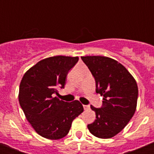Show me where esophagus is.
Returning a JSON list of instances; mask_svg holds the SVG:
<instances>
[{
    "instance_id": "34e87169",
    "label": "esophagus",
    "mask_w": 154,
    "mask_h": 154,
    "mask_svg": "<svg viewBox=\"0 0 154 154\" xmlns=\"http://www.w3.org/2000/svg\"><path fill=\"white\" fill-rule=\"evenodd\" d=\"M83 108L85 110H89L90 109V106L89 105H83Z\"/></svg>"
}]
</instances>
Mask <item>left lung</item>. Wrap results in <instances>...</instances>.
I'll use <instances>...</instances> for the list:
<instances>
[{
    "label": "left lung",
    "instance_id": "1",
    "mask_svg": "<svg viewBox=\"0 0 154 154\" xmlns=\"http://www.w3.org/2000/svg\"><path fill=\"white\" fill-rule=\"evenodd\" d=\"M96 81V92L103 96L100 108L91 106L96 120L88 125L95 137L116 136L130 122L136 111L138 87L136 80L122 64L104 56L81 57Z\"/></svg>",
    "mask_w": 154,
    "mask_h": 154
}]
</instances>
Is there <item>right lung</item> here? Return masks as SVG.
<instances>
[{
	"mask_svg": "<svg viewBox=\"0 0 154 154\" xmlns=\"http://www.w3.org/2000/svg\"><path fill=\"white\" fill-rule=\"evenodd\" d=\"M78 61V57L62 55L45 58L27 71L21 79L20 106L37 133L45 138H63L72 121L83 112L78 100L67 103L54 97L59 88L64 89L69 70Z\"/></svg>",
	"mask_w": 154,
	"mask_h": 154,
	"instance_id": "obj_1",
	"label": "right lung"
}]
</instances>
